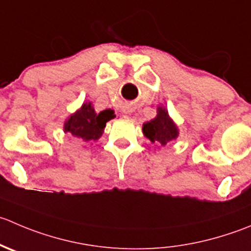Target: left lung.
<instances>
[{
  "label": "left lung",
  "instance_id": "obj_1",
  "mask_svg": "<svg viewBox=\"0 0 251 251\" xmlns=\"http://www.w3.org/2000/svg\"><path fill=\"white\" fill-rule=\"evenodd\" d=\"M142 131L151 142L159 143L160 146L168 145L177 137L176 126L169 118L168 111L163 108H158L157 118L143 124Z\"/></svg>",
  "mask_w": 251,
  "mask_h": 251
}]
</instances>
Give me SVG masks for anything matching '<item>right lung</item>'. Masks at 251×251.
Listing matches in <instances>:
<instances>
[{
  "mask_svg": "<svg viewBox=\"0 0 251 251\" xmlns=\"http://www.w3.org/2000/svg\"><path fill=\"white\" fill-rule=\"evenodd\" d=\"M113 118H115V115L111 109L97 114L91 103H84L82 108L65 123V132H70L84 142L97 141L103 135L106 123Z\"/></svg>",
  "mask_w": 251,
  "mask_h": 251,
  "instance_id": "add662e5",
  "label": "right lung"
}]
</instances>
